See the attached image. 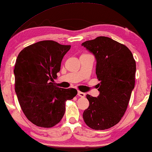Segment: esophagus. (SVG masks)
Segmentation results:
<instances>
[{
  "label": "esophagus",
  "mask_w": 152,
  "mask_h": 152,
  "mask_svg": "<svg viewBox=\"0 0 152 152\" xmlns=\"http://www.w3.org/2000/svg\"><path fill=\"white\" fill-rule=\"evenodd\" d=\"M77 95H78V96H80V97H85V95H86V94H85L84 93L81 92V91H78V92H77Z\"/></svg>",
  "instance_id": "1"
}]
</instances>
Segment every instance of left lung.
Wrapping results in <instances>:
<instances>
[{"label":"left lung","instance_id":"8db88e82","mask_svg":"<svg viewBox=\"0 0 152 152\" xmlns=\"http://www.w3.org/2000/svg\"><path fill=\"white\" fill-rule=\"evenodd\" d=\"M95 56L99 94L86 95L89 107L83 118L89 127L104 130L118 124L125 113L135 86L136 65L132 52L124 45L106 37L82 43Z\"/></svg>","mask_w":152,"mask_h":152}]
</instances>
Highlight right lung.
Here are the masks:
<instances>
[{"instance_id":"obj_1","label":"right lung","mask_w":152,"mask_h":152,"mask_svg":"<svg viewBox=\"0 0 152 152\" xmlns=\"http://www.w3.org/2000/svg\"><path fill=\"white\" fill-rule=\"evenodd\" d=\"M70 47L42 41L18 54L14 70L15 92L24 114L35 125L49 128L59 123L65 113V102L77 94L75 88L55 86L53 80Z\"/></svg>"}]
</instances>
